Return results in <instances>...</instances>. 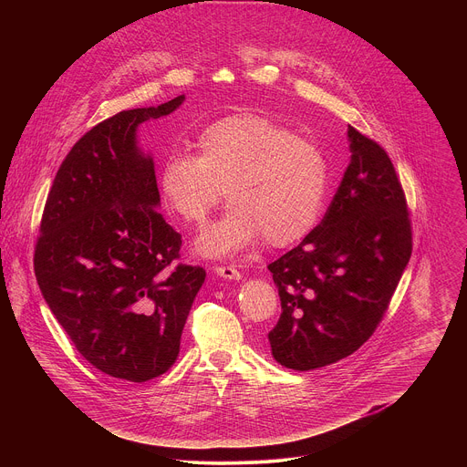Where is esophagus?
Instances as JSON below:
<instances>
[{
	"label": "esophagus",
	"mask_w": 467,
	"mask_h": 467,
	"mask_svg": "<svg viewBox=\"0 0 467 467\" xmlns=\"http://www.w3.org/2000/svg\"><path fill=\"white\" fill-rule=\"evenodd\" d=\"M216 275H220L222 279H227V281H240L242 279V274L233 268V265H216L214 268Z\"/></svg>",
	"instance_id": "1"
}]
</instances>
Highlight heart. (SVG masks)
<instances>
[{
    "label": "heart",
    "instance_id": "b5f03b06",
    "mask_svg": "<svg viewBox=\"0 0 467 467\" xmlns=\"http://www.w3.org/2000/svg\"><path fill=\"white\" fill-rule=\"evenodd\" d=\"M197 153L173 151L161 166L166 209L186 225L203 223L220 203L231 207L195 240V253L231 258L265 240L288 247L319 222L328 166L321 150L281 121L238 112L209 123Z\"/></svg>",
    "mask_w": 467,
    "mask_h": 467
}]
</instances>
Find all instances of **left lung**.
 I'll return each instance as SVG.
<instances>
[{
  "instance_id": "8db88e82",
  "label": "left lung",
  "mask_w": 467,
  "mask_h": 467,
  "mask_svg": "<svg viewBox=\"0 0 467 467\" xmlns=\"http://www.w3.org/2000/svg\"><path fill=\"white\" fill-rule=\"evenodd\" d=\"M351 162L321 223L272 262L274 358L310 371L355 353L380 323L412 254L407 199L388 153L348 129Z\"/></svg>"
}]
</instances>
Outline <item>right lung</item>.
<instances>
[{"instance_id":"right-lung-1","label":"right lung","mask_w":467,"mask_h":467,"mask_svg":"<svg viewBox=\"0 0 467 467\" xmlns=\"http://www.w3.org/2000/svg\"><path fill=\"white\" fill-rule=\"evenodd\" d=\"M182 101L121 110L79 139L55 175L35 247L40 292L76 349L130 382L173 366L207 277L175 264L182 240L157 211L153 157L137 139Z\"/></svg>"}]
</instances>
